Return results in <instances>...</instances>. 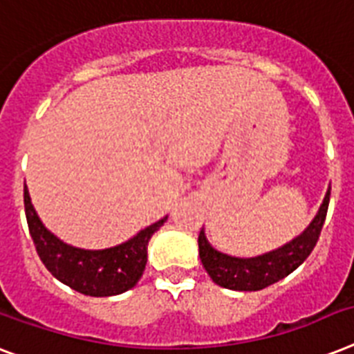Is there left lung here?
Listing matches in <instances>:
<instances>
[{"label":"left lung","instance_id":"obj_1","mask_svg":"<svg viewBox=\"0 0 354 354\" xmlns=\"http://www.w3.org/2000/svg\"><path fill=\"white\" fill-rule=\"evenodd\" d=\"M329 196H331V185L327 189L318 212L301 234L292 238L286 245L258 257L236 258L216 251L209 243L202 229L198 236V249H200V260L209 277L214 283L231 291H260L291 274L298 266L306 261L317 245L322 227L326 222Z\"/></svg>","mask_w":354,"mask_h":354}]
</instances>
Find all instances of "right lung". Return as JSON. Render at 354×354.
Instances as JSON below:
<instances>
[{
    "mask_svg": "<svg viewBox=\"0 0 354 354\" xmlns=\"http://www.w3.org/2000/svg\"><path fill=\"white\" fill-rule=\"evenodd\" d=\"M25 214L37 257L54 278L87 297H114L136 286L147 263V245L167 216L145 227L127 242L109 249H80L62 242L37 216L25 185Z\"/></svg>",
    "mask_w": 354,
    "mask_h": 354,
    "instance_id": "obj_1",
    "label": "right lung"
}]
</instances>
